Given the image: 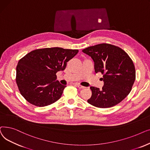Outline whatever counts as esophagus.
<instances>
[{
  "instance_id": "esophagus-1",
  "label": "esophagus",
  "mask_w": 150,
  "mask_h": 150,
  "mask_svg": "<svg viewBox=\"0 0 150 150\" xmlns=\"http://www.w3.org/2000/svg\"><path fill=\"white\" fill-rule=\"evenodd\" d=\"M76 85H77V87L79 88H80V89H82V88H85L83 86H82V85H81V84H79V83H76Z\"/></svg>"
}]
</instances>
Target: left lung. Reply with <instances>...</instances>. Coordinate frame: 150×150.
<instances>
[{
	"label": "left lung",
	"mask_w": 150,
	"mask_h": 150,
	"mask_svg": "<svg viewBox=\"0 0 150 150\" xmlns=\"http://www.w3.org/2000/svg\"><path fill=\"white\" fill-rule=\"evenodd\" d=\"M82 52L95 62V72L103 75L101 90L91 87L92 95L87 102L99 108H109L129 95L135 79L134 63L128 54L117 46L101 43L88 47Z\"/></svg>",
	"instance_id": "8db88e82"
}]
</instances>
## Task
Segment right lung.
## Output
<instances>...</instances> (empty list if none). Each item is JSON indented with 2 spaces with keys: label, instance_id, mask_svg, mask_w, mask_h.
Returning <instances> with one entry per match:
<instances>
[{
  "label": "right lung",
  "instance_id": "1",
  "mask_svg": "<svg viewBox=\"0 0 150 150\" xmlns=\"http://www.w3.org/2000/svg\"><path fill=\"white\" fill-rule=\"evenodd\" d=\"M78 52L77 49L56 47L35 49L27 54L16 67V82L21 95L37 107L59 100L67 86L55 81L56 73L65 69L67 63Z\"/></svg>",
  "mask_w": 150,
  "mask_h": 150
}]
</instances>
